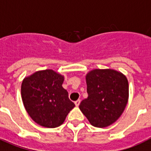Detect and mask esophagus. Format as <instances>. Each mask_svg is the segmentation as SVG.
Wrapping results in <instances>:
<instances>
[{
	"label": "esophagus",
	"mask_w": 151,
	"mask_h": 151,
	"mask_svg": "<svg viewBox=\"0 0 151 151\" xmlns=\"http://www.w3.org/2000/svg\"><path fill=\"white\" fill-rule=\"evenodd\" d=\"M80 103H81V100H78V101H76L75 102H74V104H75L76 107H78L80 104Z\"/></svg>",
	"instance_id": "esophagus-1"
}]
</instances>
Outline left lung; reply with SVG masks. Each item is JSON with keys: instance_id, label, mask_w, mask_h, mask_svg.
Here are the masks:
<instances>
[{"instance_id": "8db88e82", "label": "left lung", "mask_w": 151, "mask_h": 151, "mask_svg": "<svg viewBox=\"0 0 151 151\" xmlns=\"http://www.w3.org/2000/svg\"><path fill=\"white\" fill-rule=\"evenodd\" d=\"M88 97L79 108L91 125L106 127L121 116L129 98L126 76L114 69H93L86 74Z\"/></svg>"}]
</instances>
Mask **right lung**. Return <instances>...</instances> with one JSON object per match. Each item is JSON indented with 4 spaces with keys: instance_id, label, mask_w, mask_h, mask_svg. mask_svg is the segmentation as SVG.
<instances>
[{
    "instance_id": "1",
    "label": "right lung",
    "mask_w": 151,
    "mask_h": 151,
    "mask_svg": "<svg viewBox=\"0 0 151 151\" xmlns=\"http://www.w3.org/2000/svg\"><path fill=\"white\" fill-rule=\"evenodd\" d=\"M64 81V75L50 69L36 71L23 80V104L37 124L47 128L60 126L75 107L62 87Z\"/></svg>"
}]
</instances>
